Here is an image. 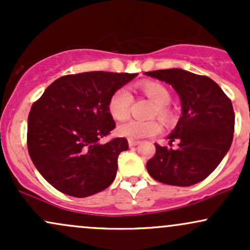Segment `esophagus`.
Returning <instances> with one entry per match:
<instances>
[{
	"label": "esophagus",
	"instance_id": "esophagus-1",
	"mask_svg": "<svg viewBox=\"0 0 250 250\" xmlns=\"http://www.w3.org/2000/svg\"><path fill=\"white\" fill-rule=\"evenodd\" d=\"M139 143H140L139 141H135V140H129V141H128L129 147H135V146H137Z\"/></svg>",
	"mask_w": 250,
	"mask_h": 250
}]
</instances>
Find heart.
I'll list each match as a JSON object with an SVG mask.
<instances>
[{
	"label": "heart",
	"mask_w": 250,
	"mask_h": 250,
	"mask_svg": "<svg viewBox=\"0 0 250 250\" xmlns=\"http://www.w3.org/2000/svg\"><path fill=\"white\" fill-rule=\"evenodd\" d=\"M140 88L156 104L154 115L157 114V116L161 119L169 117L170 113H169L167 104L170 102L171 96L167 87L159 82L147 81L141 83ZM131 102H133V96L127 88L117 89L109 100V113L117 121H123L129 116ZM160 130H161V125L157 121L129 120L117 127V134L129 140H141L145 137L153 136Z\"/></svg>",
	"instance_id": "heart-1"
}]
</instances>
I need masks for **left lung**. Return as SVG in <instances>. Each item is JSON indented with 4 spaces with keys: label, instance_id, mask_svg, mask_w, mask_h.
<instances>
[{
    "label": "left lung",
    "instance_id": "obj_1",
    "mask_svg": "<svg viewBox=\"0 0 250 250\" xmlns=\"http://www.w3.org/2000/svg\"><path fill=\"white\" fill-rule=\"evenodd\" d=\"M147 76L170 84L181 101V117L168 135L169 145H155L156 153L147 163L154 180L189 187L208 177L228 153L233 142L235 114L230 100L216 82L190 71L171 69L147 71Z\"/></svg>",
    "mask_w": 250,
    "mask_h": 250
}]
</instances>
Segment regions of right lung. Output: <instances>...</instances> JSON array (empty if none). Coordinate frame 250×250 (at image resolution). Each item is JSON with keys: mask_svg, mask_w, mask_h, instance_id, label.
<instances>
[{"mask_svg": "<svg viewBox=\"0 0 250 250\" xmlns=\"http://www.w3.org/2000/svg\"><path fill=\"white\" fill-rule=\"evenodd\" d=\"M136 76L109 71L65 75L34 103L28 117V151L54 188L87 197L113 183L117 159L128 149V141H99L115 128L108 108L111 95Z\"/></svg>", "mask_w": 250, "mask_h": 250, "instance_id": "right-lung-1", "label": "right lung"}]
</instances>
